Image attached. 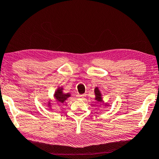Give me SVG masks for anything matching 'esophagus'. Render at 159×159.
Segmentation results:
<instances>
[{
	"label": "esophagus",
	"instance_id": "1",
	"mask_svg": "<svg viewBox=\"0 0 159 159\" xmlns=\"http://www.w3.org/2000/svg\"><path fill=\"white\" fill-rule=\"evenodd\" d=\"M84 97H85L84 94H78L77 95V98H79V99H84Z\"/></svg>",
	"mask_w": 159,
	"mask_h": 159
}]
</instances>
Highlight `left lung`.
Segmentation results:
<instances>
[{
  "mask_svg": "<svg viewBox=\"0 0 159 159\" xmlns=\"http://www.w3.org/2000/svg\"><path fill=\"white\" fill-rule=\"evenodd\" d=\"M94 94H95V98L94 99L98 102V103H102L104 104L105 107H108L109 104L105 103L103 100V98H102V94L100 92V90L99 89L98 87H96L94 88Z\"/></svg>",
  "mask_w": 159,
  "mask_h": 159,
  "instance_id": "8db88e82",
  "label": "left lung"
}]
</instances>
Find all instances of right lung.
<instances>
[{
  "mask_svg": "<svg viewBox=\"0 0 159 159\" xmlns=\"http://www.w3.org/2000/svg\"><path fill=\"white\" fill-rule=\"evenodd\" d=\"M63 87H58L57 89L55 90L54 94H53V97H54V99L56 100L57 104H63L64 102L67 100L69 97H71V94L70 93H65L63 92ZM48 107L49 108H52V105H51V101L48 102Z\"/></svg>",
  "mask_w": 159,
  "mask_h": 159,
  "instance_id": "add662e5",
  "label": "right lung"
}]
</instances>
